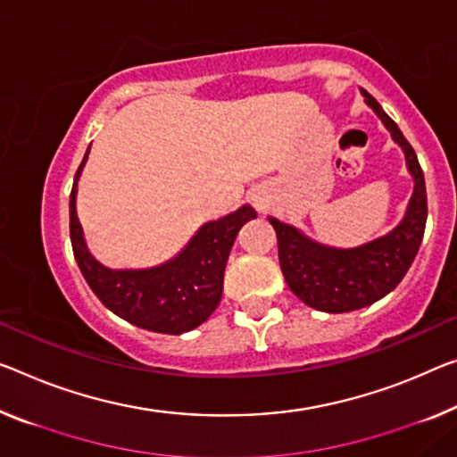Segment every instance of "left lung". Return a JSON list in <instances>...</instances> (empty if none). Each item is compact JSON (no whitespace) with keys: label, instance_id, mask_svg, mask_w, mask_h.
Returning a JSON list of instances; mask_svg holds the SVG:
<instances>
[{"label":"left lung","instance_id":"1","mask_svg":"<svg viewBox=\"0 0 457 457\" xmlns=\"http://www.w3.org/2000/svg\"><path fill=\"white\" fill-rule=\"evenodd\" d=\"M361 94L404 151L406 167L415 179V192L396 228L353 249L327 247L300 233L296 227L270 216L286 284L304 304L322 312L357 311L395 290L409 271L425 233L427 189L417 153L380 104L366 89H361Z\"/></svg>","mask_w":457,"mask_h":457}]
</instances>
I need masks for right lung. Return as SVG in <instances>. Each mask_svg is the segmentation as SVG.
<instances>
[{
  "mask_svg": "<svg viewBox=\"0 0 457 457\" xmlns=\"http://www.w3.org/2000/svg\"><path fill=\"white\" fill-rule=\"evenodd\" d=\"M87 153L75 173L69 200L71 245L86 282L104 306L146 331L181 335L200 327L219 306L228 253L243 224L257 216L255 210L245 204L219 220L206 222L179 255L157 268L108 270L87 251L75 210L77 179Z\"/></svg>",
  "mask_w": 457,
  "mask_h": 457,
  "instance_id": "obj_1",
  "label": "right lung"
}]
</instances>
